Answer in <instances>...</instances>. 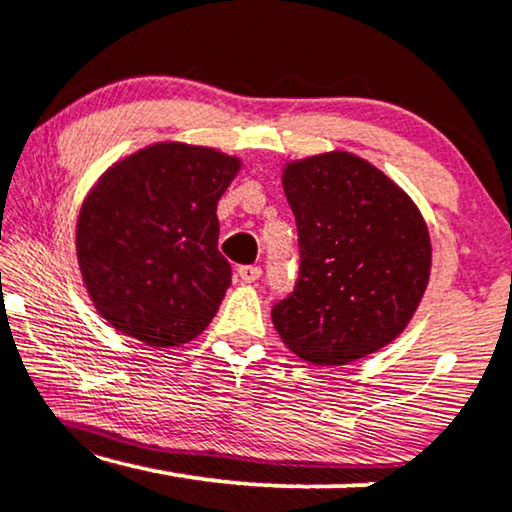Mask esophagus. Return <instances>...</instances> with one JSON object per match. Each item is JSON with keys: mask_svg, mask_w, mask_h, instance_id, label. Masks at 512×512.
Listing matches in <instances>:
<instances>
[{"mask_svg": "<svg viewBox=\"0 0 512 512\" xmlns=\"http://www.w3.org/2000/svg\"><path fill=\"white\" fill-rule=\"evenodd\" d=\"M237 272H240L242 282H247V284L256 282V279L263 275V270L258 268V265H240V270H237Z\"/></svg>", "mask_w": 512, "mask_h": 512, "instance_id": "obj_1", "label": "esophagus"}]
</instances>
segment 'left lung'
<instances>
[{
  "label": "left lung",
  "instance_id": "obj_1",
  "mask_svg": "<svg viewBox=\"0 0 512 512\" xmlns=\"http://www.w3.org/2000/svg\"><path fill=\"white\" fill-rule=\"evenodd\" d=\"M284 193L298 226L300 270L272 324L305 361L342 366L408 326L431 270L426 223L394 181L352 153L289 163Z\"/></svg>",
  "mask_w": 512,
  "mask_h": 512
}]
</instances>
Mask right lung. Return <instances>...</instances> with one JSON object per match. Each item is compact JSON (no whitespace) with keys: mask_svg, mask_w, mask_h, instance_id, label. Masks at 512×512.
Wrapping results in <instances>:
<instances>
[{"mask_svg":"<svg viewBox=\"0 0 512 512\" xmlns=\"http://www.w3.org/2000/svg\"><path fill=\"white\" fill-rule=\"evenodd\" d=\"M240 160L207 146L153 144L121 160L83 202L76 254L104 319L151 347L205 331L230 286L216 205Z\"/></svg>","mask_w":512,"mask_h":512,"instance_id":"obj_1","label":"right lung"}]
</instances>
